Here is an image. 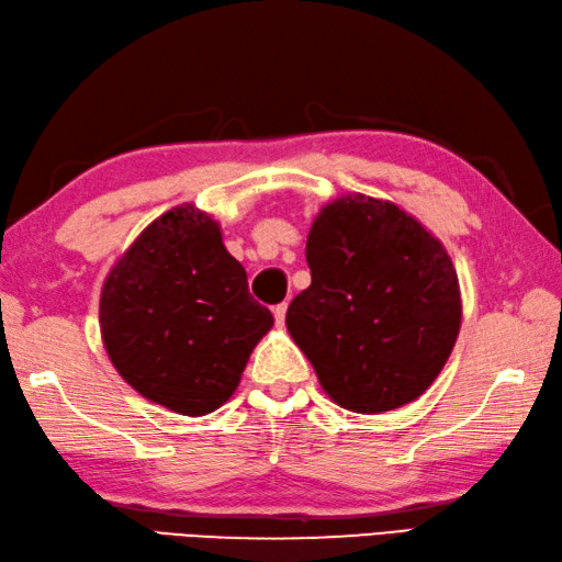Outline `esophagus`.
Returning a JSON list of instances; mask_svg holds the SVG:
<instances>
[{"label": "esophagus", "mask_w": 562, "mask_h": 562, "mask_svg": "<svg viewBox=\"0 0 562 562\" xmlns=\"http://www.w3.org/2000/svg\"><path fill=\"white\" fill-rule=\"evenodd\" d=\"M272 314H274V322H278V326H282V324H284V314H288V302L274 304Z\"/></svg>", "instance_id": "1"}]
</instances>
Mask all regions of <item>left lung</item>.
<instances>
[{"label": "left lung", "instance_id": "obj_1", "mask_svg": "<svg viewBox=\"0 0 562 562\" xmlns=\"http://www.w3.org/2000/svg\"><path fill=\"white\" fill-rule=\"evenodd\" d=\"M312 284L288 329L334 403L385 413L420 397L452 353L462 302L442 243L393 203L351 193L307 238Z\"/></svg>", "mask_w": 562, "mask_h": 562}]
</instances>
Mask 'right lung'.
I'll return each mask as SVG.
<instances>
[{
	"label": "right lung",
	"instance_id": "right-lung-1",
	"mask_svg": "<svg viewBox=\"0 0 562 562\" xmlns=\"http://www.w3.org/2000/svg\"><path fill=\"white\" fill-rule=\"evenodd\" d=\"M272 326L221 228L193 206L167 211L108 274L100 331L117 373L147 401L206 415L228 401Z\"/></svg>",
	"mask_w": 562,
	"mask_h": 562
}]
</instances>
